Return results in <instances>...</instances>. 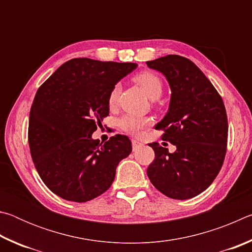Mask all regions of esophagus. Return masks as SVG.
I'll return each instance as SVG.
<instances>
[{"mask_svg": "<svg viewBox=\"0 0 252 252\" xmlns=\"http://www.w3.org/2000/svg\"><path fill=\"white\" fill-rule=\"evenodd\" d=\"M141 147H143V143L139 142L138 140H135V139H132V148H133L134 151L138 150V149L141 148Z\"/></svg>", "mask_w": 252, "mask_h": 252, "instance_id": "34e87169", "label": "esophagus"}]
</instances>
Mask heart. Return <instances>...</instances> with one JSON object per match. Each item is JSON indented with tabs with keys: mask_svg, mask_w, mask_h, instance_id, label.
<instances>
[{
	"mask_svg": "<svg viewBox=\"0 0 252 252\" xmlns=\"http://www.w3.org/2000/svg\"><path fill=\"white\" fill-rule=\"evenodd\" d=\"M135 82L140 84V87L143 89L146 94L150 97L151 100H157L161 96L163 92V84H162L161 79L157 74L150 71H143L141 73H138L134 76ZM120 91L119 84H116L111 90L109 94V103L113 105L116 103L117 97ZM120 126L123 130L126 131L127 133L133 135H140L142 133L144 127L150 125L151 121L148 118L136 117V116H125L120 119Z\"/></svg>",
	"mask_w": 252,
	"mask_h": 252,
	"instance_id": "heart-1",
	"label": "heart"
}]
</instances>
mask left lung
<instances>
[{
	"mask_svg": "<svg viewBox=\"0 0 252 252\" xmlns=\"http://www.w3.org/2000/svg\"><path fill=\"white\" fill-rule=\"evenodd\" d=\"M167 79L171 97L156 129L177 147L170 153L150 143L156 158L147 170L153 186L169 198L186 200L203 192L218 176L227 151L228 119L223 101L203 72L180 55L147 62Z\"/></svg>",
	"mask_w": 252,
	"mask_h": 252,
	"instance_id": "8db88e82",
	"label": "left lung"
}]
</instances>
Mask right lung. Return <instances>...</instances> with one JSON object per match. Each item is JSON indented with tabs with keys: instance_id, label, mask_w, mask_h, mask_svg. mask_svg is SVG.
Segmentation results:
<instances>
[{
	"instance_id": "right-lung-1",
	"label": "right lung",
	"mask_w": 252,
	"mask_h": 252,
	"mask_svg": "<svg viewBox=\"0 0 252 252\" xmlns=\"http://www.w3.org/2000/svg\"><path fill=\"white\" fill-rule=\"evenodd\" d=\"M136 66L72 59L37 90L30 111V150L42 181L59 197L87 202L112 185L131 141L117 134L100 143L92 133L109 116L112 88Z\"/></svg>"
}]
</instances>
